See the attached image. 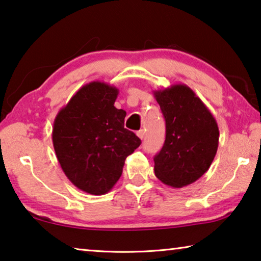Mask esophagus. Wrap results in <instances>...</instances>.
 I'll list each match as a JSON object with an SVG mask.
<instances>
[{"instance_id": "esophagus-1", "label": "esophagus", "mask_w": 261, "mask_h": 261, "mask_svg": "<svg viewBox=\"0 0 261 261\" xmlns=\"http://www.w3.org/2000/svg\"><path fill=\"white\" fill-rule=\"evenodd\" d=\"M137 136H138V137H139L140 139H143V138H144V136H145V131H144L143 129H142V130H139V131H137Z\"/></svg>"}]
</instances>
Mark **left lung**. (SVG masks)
I'll use <instances>...</instances> for the list:
<instances>
[{"instance_id":"1","label":"left lung","mask_w":261,"mask_h":261,"mask_svg":"<svg viewBox=\"0 0 261 261\" xmlns=\"http://www.w3.org/2000/svg\"><path fill=\"white\" fill-rule=\"evenodd\" d=\"M166 122V139L154 156L161 182L181 188L208 171L218 147L216 119L201 98L186 85L153 92Z\"/></svg>"}]
</instances>
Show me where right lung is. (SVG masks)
<instances>
[{"mask_svg":"<svg viewBox=\"0 0 261 261\" xmlns=\"http://www.w3.org/2000/svg\"><path fill=\"white\" fill-rule=\"evenodd\" d=\"M117 95L114 86L89 82L53 123V147L61 168L75 187L92 195H103L114 187L126 156L142 143L124 127L125 110L114 106Z\"/></svg>","mask_w":261,"mask_h":261,"instance_id":"add662e5","label":"right lung"}]
</instances>
